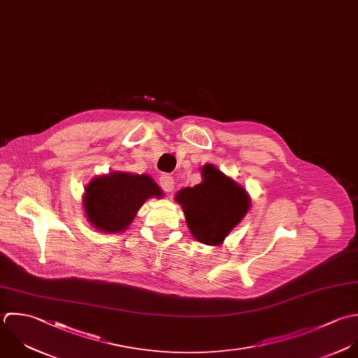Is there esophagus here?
<instances>
[{
  "mask_svg": "<svg viewBox=\"0 0 358 358\" xmlns=\"http://www.w3.org/2000/svg\"><path fill=\"white\" fill-rule=\"evenodd\" d=\"M159 182H160V187H162L166 192H171V191L174 189V180H173V177H170V176H167V174H163V176L160 177Z\"/></svg>",
  "mask_w": 358,
  "mask_h": 358,
  "instance_id": "obj_1",
  "label": "esophagus"
}]
</instances>
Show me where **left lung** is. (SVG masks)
Masks as SVG:
<instances>
[{"label": "left lung", "mask_w": 358, "mask_h": 358, "mask_svg": "<svg viewBox=\"0 0 358 358\" xmlns=\"http://www.w3.org/2000/svg\"><path fill=\"white\" fill-rule=\"evenodd\" d=\"M202 182L176 194L187 226L202 244L220 245L251 206L247 189L213 164L202 167Z\"/></svg>", "instance_id": "obj_1"}]
</instances>
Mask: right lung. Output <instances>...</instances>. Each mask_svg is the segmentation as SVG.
I'll list each match as a JSON object with an SVG mask.
<instances>
[{
  "mask_svg": "<svg viewBox=\"0 0 358 358\" xmlns=\"http://www.w3.org/2000/svg\"><path fill=\"white\" fill-rule=\"evenodd\" d=\"M163 196V191L148 174L111 171L97 176L85 187L82 206L87 222L103 233L125 231L142 205Z\"/></svg>",
  "mask_w": 358,
  "mask_h": 358,
  "instance_id": "add662e5",
  "label": "right lung"
}]
</instances>
